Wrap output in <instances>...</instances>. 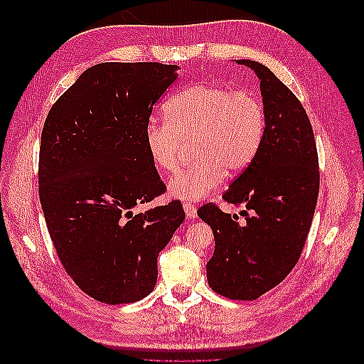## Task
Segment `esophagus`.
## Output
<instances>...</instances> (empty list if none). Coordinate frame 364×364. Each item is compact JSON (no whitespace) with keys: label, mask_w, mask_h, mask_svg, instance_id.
Instances as JSON below:
<instances>
[{"label":"esophagus","mask_w":364,"mask_h":364,"mask_svg":"<svg viewBox=\"0 0 364 364\" xmlns=\"http://www.w3.org/2000/svg\"><path fill=\"white\" fill-rule=\"evenodd\" d=\"M183 209H185V214L188 218H196L197 217V208L193 203L185 202L183 203Z\"/></svg>","instance_id":"obj_1"}]
</instances>
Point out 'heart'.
<instances>
[{"instance_id": "obj_1", "label": "heart", "mask_w": 364, "mask_h": 364, "mask_svg": "<svg viewBox=\"0 0 364 364\" xmlns=\"http://www.w3.org/2000/svg\"><path fill=\"white\" fill-rule=\"evenodd\" d=\"M165 123L151 121L146 146L155 167L176 174L183 144H191L196 162L170 182L168 191L181 200H202L223 181L225 173H243L255 161L266 132V112L252 91H234L213 83L185 87L165 105Z\"/></svg>"}]
</instances>
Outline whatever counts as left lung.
I'll use <instances>...</instances> for the list:
<instances>
[{
  "label": "left lung",
  "mask_w": 364,
  "mask_h": 364,
  "mask_svg": "<svg viewBox=\"0 0 364 364\" xmlns=\"http://www.w3.org/2000/svg\"><path fill=\"white\" fill-rule=\"evenodd\" d=\"M258 75L266 132L258 155L223 199L243 205V222L206 203L197 215L213 229L208 284L229 299L253 301L277 287L299 261L318 196L313 127L297 97L266 65L237 60Z\"/></svg>",
  "instance_id": "obj_1"
}]
</instances>
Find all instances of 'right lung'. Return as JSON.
<instances>
[{"mask_svg": "<svg viewBox=\"0 0 364 364\" xmlns=\"http://www.w3.org/2000/svg\"><path fill=\"white\" fill-rule=\"evenodd\" d=\"M178 70L158 62L94 65L43 123V217L63 269L95 301L118 305L150 294L159 252L185 218L178 200L134 214L165 193L146 129Z\"/></svg>", "mask_w": 364, "mask_h": 364, "instance_id": "obj_1", "label": "right lung"}]
</instances>
